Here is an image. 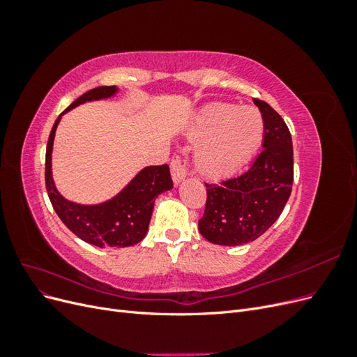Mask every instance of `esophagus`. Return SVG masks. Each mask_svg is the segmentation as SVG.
Instances as JSON below:
<instances>
[{"label":"esophagus","mask_w":357,"mask_h":357,"mask_svg":"<svg viewBox=\"0 0 357 357\" xmlns=\"http://www.w3.org/2000/svg\"><path fill=\"white\" fill-rule=\"evenodd\" d=\"M188 174V169H186V165L185 162H183L180 158H176L171 160V177H172V181L176 183H180L183 178L186 177Z\"/></svg>","instance_id":"1"}]
</instances>
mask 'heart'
I'll use <instances>...</instances> for the list:
<instances>
[{
  "label": "heart",
  "mask_w": 357,
  "mask_h": 357,
  "mask_svg": "<svg viewBox=\"0 0 357 357\" xmlns=\"http://www.w3.org/2000/svg\"><path fill=\"white\" fill-rule=\"evenodd\" d=\"M195 164L210 177L229 176L253 156L262 142L264 121L252 107L211 104L202 109L188 131Z\"/></svg>",
  "instance_id": "1"
}]
</instances>
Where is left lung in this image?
<instances>
[{"instance_id":"1","label":"left lung","mask_w":357,"mask_h":357,"mask_svg":"<svg viewBox=\"0 0 357 357\" xmlns=\"http://www.w3.org/2000/svg\"><path fill=\"white\" fill-rule=\"evenodd\" d=\"M253 101L264 119V150L240 176L205 183L207 202L198 228L213 244L241 245L259 238L280 218L294 185L289 128L271 105Z\"/></svg>"}]
</instances>
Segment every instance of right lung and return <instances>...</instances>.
I'll return each instance as SVG.
<instances>
[{
  "label": "right lung",
  "mask_w": 357,
  "mask_h": 357,
  "mask_svg": "<svg viewBox=\"0 0 357 357\" xmlns=\"http://www.w3.org/2000/svg\"><path fill=\"white\" fill-rule=\"evenodd\" d=\"M116 92V86H98L83 93L61 116L83 102L110 98ZM61 116L49 135L45 171L47 195L59 219L80 240L96 247L122 248L138 244L147 234L155 199L162 192L172 189L169 167L167 164L146 167L119 195L102 204L82 205L67 201L52 178V147Z\"/></svg>",
  "instance_id": "obj_1"
}]
</instances>
